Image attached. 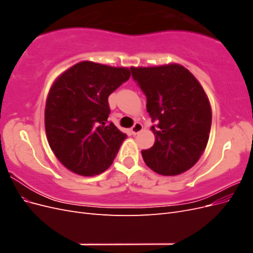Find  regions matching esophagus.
<instances>
[{"label":"esophagus","instance_id":"34e87169","mask_svg":"<svg viewBox=\"0 0 253 253\" xmlns=\"http://www.w3.org/2000/svg\"><path fill=\"white\" fill-rule=\"evenodd\" d=\"M142 128H143V126H142V125L140 124V122H135L134 126L131 128V132H132L133 135H136V134H138Z\"/></svg>","mask_w":253,"mask_h":253}]
</instances>
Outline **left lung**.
Listing matches in <instances>:
<instances>
[{
	"mask_svg": "<svg viewBox=\"0 0 253 253\" xmlns=\"http://www.w3.org/2000/svg\"><path fill=\"white\" fill-rule=\"evenodd\" d=\"M132 77L147 97V111L155 122L152 148L142 150L144 163L162 175L191 169L208 143L212 113L204 88L179 64L131 67Z\"/></svg>",
	"mask_w": 253,
	"mask_h": 253,
	"instance_id": "1",
	"label": "left lung"
}]
</instances>
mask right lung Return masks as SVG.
Returning <instances> with one entry per match:
<instances>
[{
	"label": "right lung",
	"mask_w": 253,
	"mask_h": 253,
	"mask_svg": "<svg viewBox=\"0 0 253 253\" xmlns=\"http://www.w3.org/2000/svg\"><path fill=\"white\" fill-rule=\"evenodd\" d=\"M129 76L126 67L83 61L52 84L45 106V131L50 149L70 171L93 176L113 164L126 134L108 121L109 96Z\"/></svg>",
	"instance_id": "1"
}]
</instances>
